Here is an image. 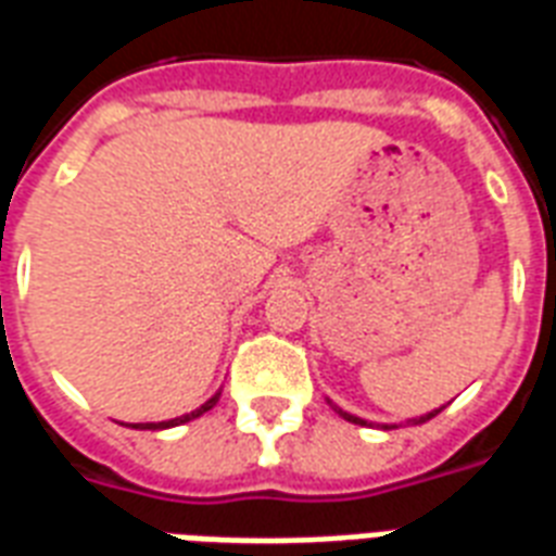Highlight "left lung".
I'll use <instances>...</instances> for the list:
<instances>
[{"mask_svg": "<svg viewBox=\"0 0 556 556\" xmlns=\"http://www.w3.org/2000/svg\"><path fill=\"white\" fill-rule=\"evenodd\" d=\"M338 410V414H341V417L346 419V422H355V426H367V419H362V417H353V414H346V410H341V408H334ZM440 414V408L438 410H431V414H426V417H419V419H410V422H426V419H431V417H438ZM384 429H393V426H384Z\"/></svg>", "mask_w": 556, "mask_h": 556, "instance_id": "left-lung-1", "label": "left lung"}]
</instances>
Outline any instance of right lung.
Masks as SVG:
<instances>
[{
	"mask_svg": "<svg viewBox=\"0 0 556 556\" xmlns=\"http://www.w3.org/2000/svg\"><path fill=\"white\" fill-rule=\"evenodd\" d=\"M218 396H222V393H215V396H212L210 402H203L201 408L192 410V414H186V417L165 419V422H137V426H134V429H172V426H180V422H189V419H194V417H201V414H206V410H210L212 405H215V402H218Z\"/></svg>",
	"mask_w": 556,
	"mask_h": 556,
	"instance_id": "1",
	"label": "right lung"
}]
</instances>
